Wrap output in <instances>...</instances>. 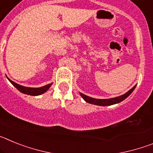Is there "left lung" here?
<instances>
[{"label":"left lung","mask_w":153,"mask_h":153,"mask_svg":"<svg viewBox=\"0 0 153 153\" xmlns=\"http://www.w3.org/2000/svg\"><path fill=\"white\" fill-rule=\"evenodd\" d=\"M136 86H134L131 90H129V91L126 93L125 94L122 96H120V97H114V98H110V99H95L92 98V97H88V96L84 95L83 93H79L80 96L83 97V99L86 102H87L88 103L94 104V105H97V106H110V105H113V104H117L119 102H122L123 100H124L126 98L129 97L131 93H132V91L134 90V89L136 88Z\"/></svg>","instance_id":"left-lung-1"}]
</instances>
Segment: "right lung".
I'll return each mask as SVG.
<instances>
[{
  "instance_id": "1",
  "label": "right lung",
  "mask_w": 153,
  "mask_h": 153,
  "mask_svg": "<svg viewBox=\"0 0 153 153\" xmlns=\"http://www.w3.org/2000/svg\"><path fill=\"white\" fill-rule=\"evenodd\" d=\"M8 80L10 81V83L13 84V86H15L16 88L19 90L21 93H24V94H27V95L30 96H38L40 94H43V93H45L46 91L48 90V89L50 88L52 85V83H50V84H47L46 86H41V87H38V88H32V87H27V86H21V85H19L17 83H14L13 81L10 80L9 78H7Z\"/></svg>"
}]
</instances>
